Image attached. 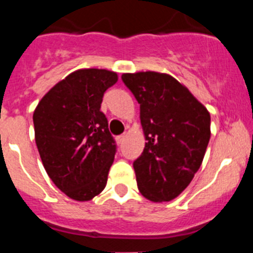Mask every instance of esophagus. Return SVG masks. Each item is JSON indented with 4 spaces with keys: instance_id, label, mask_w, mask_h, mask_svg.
<instances>
[{
    "instance_id": "1",
    "label": "esophagus",
    "mask_w": 253,
    "mask_h": 253,
    "mask_svg": "<svg viewBox=\"0 0 253 253\" xmlns=\"http://www.w3.org/2000/svg\"><path fill=\"white\" fill-rule=\"evenodd\" d=\"M124 138H125V134L118 135V137H116V143H118V144H122V143L124 142Z\"/></svg>"
}]
</instances>
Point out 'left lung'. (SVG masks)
<instances>
[{
	"mask_svg": "<svg viewBox=\"0 0 253 253\" xmlns=\"http://www.w3.org/2000/svg\"><path fill=\"white\" fill-rule=\"evenodd\" d=\"M140 105L146 147L133 162L140 194L151 202L180 195L200 169L210 139V114L169 75L124 73Z\"/></svg>",
	"mask_w": 253,
	"mask_h": 253,
	"instance_id": "obj_1",
	"label": "left lung"
}]
</instances>
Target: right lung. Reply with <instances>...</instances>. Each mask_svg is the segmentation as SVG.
Segmentation results:
<instances>
[{"label": "right lung", "instance_id": "add662e5", "mask_svg": "<svg viewBox=\"0 0 253 253\" xmlns=\"http://www.w3.org/2000/svg\"><path fill=\"white\" fill-rule=\"evenodd\" d=\"M118 75L78 69L40 100L33 115L35 142L55 186L77 202H87L106 186L116 144L102 113L105 91Z\"/></svg>", "mask_w": 253, "mask_h": 253}]
</instances>
